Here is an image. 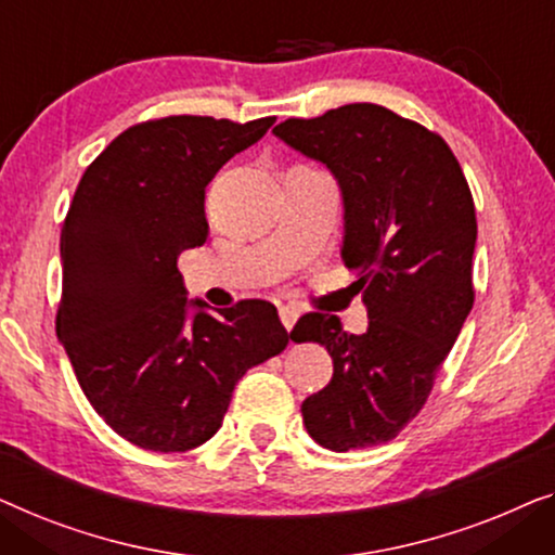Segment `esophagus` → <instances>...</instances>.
Masks as SVG:
<instances>
[{
    "instance_id": "obj_1",
    "label": "esophagus",
    "mask_w": 555,
    "mask_h": 555,
    "mask_svg": "<svg viewBox=\"0 0 555 555\" xmlns=\"http://www.w3.org/2000/svg\"><path fill=\"white\" fill-rule=\"evenodd\" d=\"M279 319H281V324H284L286 330L292 332V326L296 324V319H299V311H296L294 307H288V304H286V307H279Z\"/></svg>"
}]
</instances>
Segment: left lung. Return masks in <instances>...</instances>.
<instances>
[{
    "mask_svg": "<svg viewBox=\"0 0 555 555\" xmlns=\"http://www.w3.org/2000/svg\"><path fill=\"white\" fill-rule=\"evenodd\" d=\"M274 135L337 178L341 259L370 317L364 334L319 311L296 322L294 341H319L334 362L301 404L304 425L334 452L389 442L423 410L473 309V193L437 132L382 105L288 118Z\"/></svg>",
    "mask_w": 555,
    "mask_h": 555,
    "instance_id": "1",
    "label": "left lung"
}]
</instances>
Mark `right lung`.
Segmentation results:
<instances>
[{
    "label": "right lung",
    "mask_w": 555,
    "mask_h": 555,
    "mask_svg": "<svg viewBox=\"0 0 555 555\" xmlns=\"http://www.w3.org/2000/svg\"><path fill=\"white\" fill-rule=\"evenodd\" d=\"M276 118L206 115L132 125L90 163L60 236L57 337L85 397L115 433L185 452L223 423L246 370L284 352L276 307L206 311L185 299L178 256L206 244V185ZM199 311L188 319V307Z\"/></svg>",
    "instance_id": "right-lung-1"
}]
</instances>
